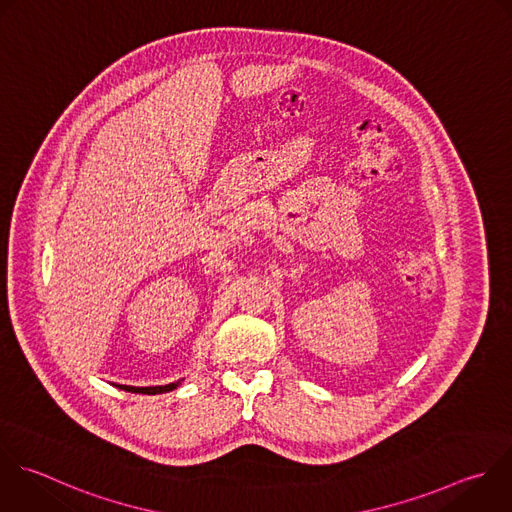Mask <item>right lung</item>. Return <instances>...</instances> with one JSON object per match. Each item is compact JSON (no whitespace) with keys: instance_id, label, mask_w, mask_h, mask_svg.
Returning a JSON list of instances; mask_svg holds the SVG:
<instances>
[{"instance_id":"1","label":"right lung","mask_w":512,"mask_h":512,"mask_svg":"<svg viewBox=\"0 0 512 512\" xmlns=\"http://www.w3.org/2000/svg\"><path fill=\"white\" fill-rule=\"evenodd\" d=\"M180 382H172V384H166V386H126V384H116L118 388L122 390H128V392H140V394H162V392H170L174 388H178Z\"/></svg>"}]
</instances>
